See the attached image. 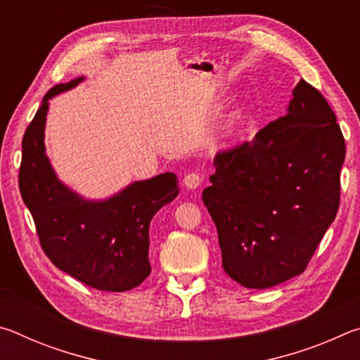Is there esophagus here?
<instances>
[{"instance_id":"obj_1","label":"esophagus","mask_w":360,"mask_h":360,"mask_svg":"<svg viewBox=\"0 0 360 360\" xmlns=\"http://www.w3.org/2000/svg\"><path fill=\"white\" fill-rule=\"evenodd\" d=\"M202 182H203V178H202V174H198V173H188L184 178V186L187 188H197L202 186Z\"/></svg>"}]
</instances>
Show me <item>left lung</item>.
<instances>
[{"label": "left lung", "instance_id": "1", "mask_svg": "<svg viewBox=\"0 0 360 360\" xmlns=\"http://www.w3.org/2000/svg\"><path fill=\"white\" fill-rule=\"evenodd\" d=\"M345 155L337 115L304 79L288 114L252 143L217 152L202 198L231 279L266 289L307 270L337 216Z\"/></svg>", "mask_w": 360, "mask_h": 360}]
</instances>
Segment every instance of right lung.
<instances>
[{"mask_svg": "<svg viewBox=\"0 0 360 360\" xmlns=\"http://www.w3.org/2000/svg\"><path fill=\"white\" fill-rule=\"evenodd\" d=\"M81 81L58 84L46 94L22 139L19 188L42 251L53 265L94 289L125 292L149 276V225L178 195L179 181L173 173L158 174L94 203L57 179L44 154L49 98Z\"/></svg>", "mask_w": 360, "mask_h": 360, "instance_id": "right-lung-1", "label": "right lung"}]
</instances>
